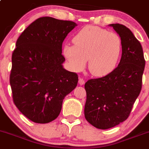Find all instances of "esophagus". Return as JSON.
<instances>
[{
	"mask_svg": "<svg viewBox=\"0 0 149 149\" xmlns=\"http://www.w3.org/2000/svg\"><path fill=\"white\" fill-rule=\"evenodd\" d=\"M84 83H85V81H84V80L83 79L80 78V79H79V84H80V85H83V84H84Z\"/></svg>",
	"mask_w": 149,
	"mask_h": 149,
	"instance_id": "1",
	"label": "esophagus"
}]
</instances>
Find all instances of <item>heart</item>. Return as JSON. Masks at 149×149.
<instances>
[{
    "label": "heart",
    "instance_id": "1",
    "mask_svg": "<svg viewBox=\"0 0 149 149\" xmlns=\"http://www.w3.org/2000/svg\"><path fill=\"white\" fill-rule=\"evenodd\" d=\"M73 41L74 45H65L62 53L73 71L82 70L87 59L88 70L94 76H107L115 69L122 51L118 34L98 26H87L75 35Z\"/></svg>",
    "mask_w": 149,
    "mask_h": 149
}]
</instances>
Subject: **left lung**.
Returning a JSON list of instances; mask_svg holds the SVG:
<instances>
[{"mask_svg": "<svg viewBox=\"0 0 149 149\" xmlns=\"http://www.w3.org/2000/svg\"><path fill=\"white\" fill-rule=\"evenodd\" d=\"M109 26L121 39V59L110 73L84 84V116L100 129L112 128L128 118L141 90L146 63L141 44L130 29L119 23Z\"/></svg>", "mask_w": 149, "mask_h": 149, "instance_id": "1", "label": "left lung"}]
</instances>
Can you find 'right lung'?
Instances as JSON below:
<instances>
[{
  "label": "right lung",
  "mask_w": 149,
  "mask_h": 149,
  "mask_svg": "<svg viewBox=\"0 0 149 149\" xmlns=\"http://www.w3.org/2000/svg\"><path fill=\"white\" fill-rule=\"evenodd\" d=\"M76 23L43 17L31 23L16 42L12 56L10 85L15 106L37 123L55 120L65 97L78 83L65 70L62 45Z\"/></svg>",
  "instance_id": "add662e5"
}]
</instances>
